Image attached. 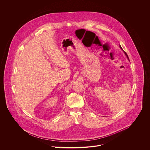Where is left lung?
<instances>
[{
    "mask_svg": "<svg viewBox=\"0 0 150 150\" xmlns=\"http://www.w3.org/2000/svg\"><path fill=\"white\" fill-rule=\"evenodd\" d=\"M119 47H120V49H121V50H122V48H121V45H120V46H119ZM123 51H124V50H123ZM124 53H125V56H127V58H128V60H129V57H128V55H127V53H125V52H124Z\"/></svg>",
    "mask_w": 150,
    "mask_h": 150,
    "instance_id": "1",
    "label": "left lung"
}]
</instances>
